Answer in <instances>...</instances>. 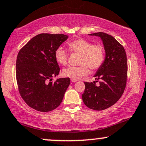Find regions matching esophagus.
Returning a JSON list of instances; mask_svg holds the SVG:
<instances>
[{
    "mask_svg": "<svg viewBox=\"0 0 146 146\" xmlns=\"http://www.w3.org/2000/svg\"><path fill=\"white\" fill-rule=\"evenodd\" d=\"M71 81L72 82H77V80H75V79H71Z\"/></svg>",
    "mask_w": 146,
    "mask_h": 146,
    "instance_id": "1",
    "label": "esophagus"
}]
</instances>
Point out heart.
Returning a JSON list of instances; mask_svg holds the SVG:
<instances>
[{
	"instance_id": "b5f03b06",
	"label": "heart",
	"mask_w": 146,
	"mask_h": 146,
	"mask_svg": "<svg viewBox=\"0 0 146 146\" xmlns=\"http://www.w3.org/2000/svg\"><path fill=\"white\" fill-rule=\"evenodd\" d=\"M69 50L72 53L80 54L78 66H72L65 68L62 72L64 76L72 79L80 78L89 73V68L92 70L101 68L105 60V48L101 44H93L91 41L84 39H77L68 43ZM56 61L62 66L67 65L69 55L60 46L55 51Z\"/></svg>"
}]
</instances>
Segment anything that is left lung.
<instances>
[{
  "label": "left lung",
  "instance_id": "left-lung-1",
  "mask_svg": "<svg viewBox=\"0 0 146 146\" xmlns=\"http://www.w3.org/2000/svg\"><path fill=\"white\" fill-rule=\"evenodd\" d=\"M90 35L101 37L106 57L103 65L94 75L99 86H96L95 82H84L85 89L82 97L86 107L102 111L116 103L123 93L127 77V56L123 46L113 36L103 32Z\"/></svg>",
  "mask_w": 146,
  "mask_h": 146
}]
</instances>
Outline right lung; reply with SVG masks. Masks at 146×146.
Listing matches in <instances>:
<instances>
[{
	"instance_id": "1",
	"label": "right lung",
	"mask_w": 146,
	"mask_h": 146,
	"mask_svg": "<svg viewBox=\"0 0 146 146\" xmlns=\"http://www.w3.org/2000/svg\"><path fill=\"white\" fill-rule=\"evenodd\" d=\"M68 36L40 33L21 49L16 62V79L21 98L32 109L49 112L62 103L70 83V78L52 82L60 72L55 51Z\"/></svg>"
}]
</instances>
